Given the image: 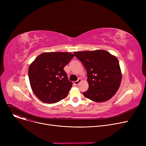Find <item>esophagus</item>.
Listing matches in <instances>:
<instances>
[{
  "mask_svg": "<svg viewBox=\"0 0 146 146\" xmlns=\"http://www.w3.org/2000/svg\"><path fill=\"white\" fill-rule=\"evenodd\" d=\"M81 80H81L80 79H79L77 81H75V82H73V83L75 85H78L79 84V83L81 82Z\"/></svg>",
  "mask_w": 146,
  "mask_h": 146,
  "instance_id": "obj_1",
  "label": "esophagus"
}]
</instances>
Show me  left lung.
Here are the masks:
<instances>
[{"mask_svg":"<svg viewBox=\"0 0 146 146\" xmlns=\"http://www.w3.org/2000/svg\"><path fill=\"white\" fill-rule=\"evenodd\" d=\"M74 54L87 72L89 89L83 95L96 102L110 99L118 90L122 79L118 58L102 50L77 51Z\"/></svg>","mask_w":146,"mask_h":146,"instance_id":"1","label":"left lung"}]
</instances>
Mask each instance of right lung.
<instances>
[{"instance_id":"obj_1","label":"right lung","mask_w":146,"mask_h":146,"mask_svg":"<svg viewBox=\"0 0 146 146\" xmlns=\"http://www.w3.org/2000/svg\"><path fill=\"white\" fill-rule=\"evenodd\" d=\"M74 57L67 52H43L30 64L28 77L31 87L40 101L54 104L64 99L72 86L64 67Z\"/></svg>"}]
</instances>
